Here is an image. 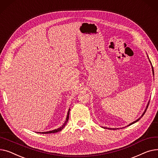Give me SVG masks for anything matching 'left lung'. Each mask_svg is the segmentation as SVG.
Listing matches in <instances>:
<instances>
[{
  "label": "left lung",
  "instance_id": "1",
  "mask_svg": "<svg viewBox=\"0 0 158 158\" xmlns=\"http://www.w3.org/2000/svg\"><path fill=\"white\" fill-rule=\"evenodd\" d=\"M150 62H151V61H150ZM152 71H153V75H154V69H153V67H152ZM149 103H148V105H147V108H146V109H145V112H143V114H142V116H141V117H140V118H138V119H137V120H135V122H133V123H131V124H129V125H128V126H130V125H131V124H134V123H136V122H137V121H138V120H140V118H142V117H143V115H144V114H145V112H146V111H147V108H148V106H149ZM105 128H106V127H105ZM108 129H109V128H108Z\"/></svg>",
  "mask_w": 158,
  "mask_h": 158
}]
</instances>
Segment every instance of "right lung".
Returning a JSON list of instances; mask_svg holds the SVG:
<instances>
[{"mask_svg": "<svg viewBox=\"0 0 158 158\" xmlns=\"http://www.w3.org/2000/svg\"><path fill=\"white\" fill-rule=\"evenodd\" d=\"M69 111H70V109H69V111L68 112V115H67V118H66V121H65V123L63 124V125L60 127L59 128L57 129H54V130L53 131H47V132H42V133H42V134H49V133H57V132H59V131H60L62 129L65 127V126L66 125L68 121V119H69Z\"/></svg>", "mask_w": 158, "mask_h": 158, "instance_id": "add662e5", "label": "right lung"}]
</instances>
